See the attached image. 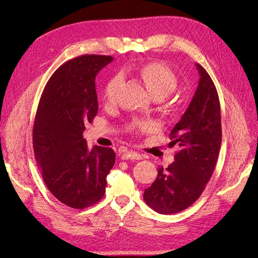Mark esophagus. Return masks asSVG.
Masks as SVG:
<instances>
[{"label": "esophagus", "instance_id": "1", "mask_svg": "<svg viewBox=\"0 0 258 258\" xmlns=\"http://www.w3.org/2000/svg\"><path fill=\"white\" fill-rule=\"evenodd\" d=\"M122 160H133V161H138V160H142V155L139 154V153L133 152V151H128L123 153L122 155Z\"/></svg>", "mask_w": 258, "mask_h": 258}]
</instances>
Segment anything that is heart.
I'll return each mask as SVG.
<instances>
[{
    "label": "heart",
    "mask_w": 258,
    "mask_h": 258,
    "mask_svg": "<svg viewBox=\"0 0 258 258\" xmlns=\"http://www.w3.org/2000/svg\"><path fill=\"white\" fill-rule=\"evenodd\" d=\"M139 75L145 82L146 86L154 94L156 98H163L176 90L177 78L173 71L167 65L160 62H152L144 64L139 69ZM124 78L122 74H115L104 89V100L108 104L116 102L118 91L123 84ZM135 127L141 131H146L151 127V124L147 122L135 123Z\"/></svg>",
    "instance_id": "heart-1"
}]
</instances>
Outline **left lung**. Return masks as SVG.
<instances>
[{
    "mask_svg": "<svg viewBox=\"0 0 258 258\" xmlns=\"http://www.w3.org/2000/svg\"><path fill=\"white\" fill-rule=\"evenodd\" d=\"M200 82L189 106L169 134L177 145L174 162L144 190L147 205L160 214H174L189 207L212 177L222 144L221 105L215 84L206 70L196 64Z\"/></svg>",
    "mask_w": 258,
    "mask_h": 258,
    "instance_id": "obj_1",
    "label": "left lung"
}]
</instances>
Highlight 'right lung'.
<instances>
[{
    "label": "right lung",
    "instance_id": "add662e5",
    "mask_svg": "<svg viewBox=\"0 0 258 258\" xmlns=\"http://www.w3.org/2000/svg\"><path fill=\"white\" fill-rule=\"evenodd\" d=\"M108 55H82L61 65L47 81L33 125V149L43 180L54 197L83 210L105 194L115 163L109 147L89 150L85 125L98 111L95 78L113 61Z\"/></svg>",
    "mask_w": 258,
    "mask_h": 258
}]
</instances>
